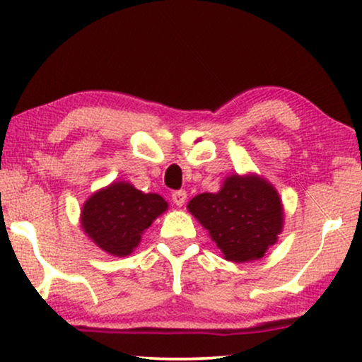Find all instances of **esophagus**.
Wrapping results in <instances>:
<instances>
[{
  "label": "esophagus",
  "mask_w": 362,
  "mask_h": 362,
  "mask_svg": "<svg viewBox=\"0 0 362 362\" xmlns=\"http://www.w3.org/2000/svg\"><path fill=\"white\" fill-rule=\"evenodd\" d=\"M186 197H187V194H186V191L185 189H180V191H173V194H171V199H173V202H175L176 206H182L186 202Z\"/></svg>",
  "instance_id": "1"
}]
</instances>
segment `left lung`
Returning <instances> with one entry per match:
<instances>
[{"label":"left lung","instance_id":"8db88e82","mask_svg":"<svg viewBox=\"0 0 362 362\" xmlns=\"http://www.w3.org/2000/svg\"><path fill=\"white\" fill-rule=\"evenodd\" d=\"M227 260H257L276 242L284 212L276 191L255 176H230L219 192H202L187 204Z\"/></svg>","mask_w":362,"mask_h":362}]
</instances>
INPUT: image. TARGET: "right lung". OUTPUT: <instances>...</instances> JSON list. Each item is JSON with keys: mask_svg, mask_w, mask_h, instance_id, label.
Wrapping results in <instances>:
<instances>
[{"mask_svg": "<svg viewBox=\"0 0 362 362\" xmlns=\"http://www.w3.org/2000/svg\"><path fill=\"white\" fill-rule=\"evenodd\" d=\"M166 207L161 196L143 194L128 182H113L86 202L82 227L102 250L123 257L132 254L143 230Z\"/></svg>", "mask_w": 362, "mask_h": 362, "instance_id": "right-lung-1", "label": "right lung"}]
</instances>
